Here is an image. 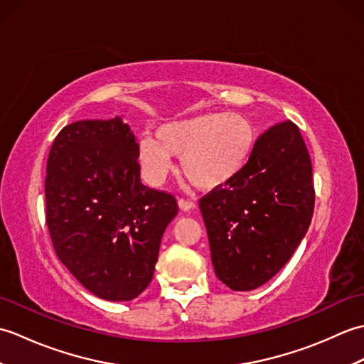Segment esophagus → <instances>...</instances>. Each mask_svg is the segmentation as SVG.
I'll return each mask as SVG.
<instances>
[{"label":"esophagus","mask_w":364,"mask_h":364,"mask_svg":"<svg viewBox=\"0 0 364 364\" xmlns=\"http://www.w3.org/2000/svg\"><path fill=\"white\" fill-rule=\"evenodd\" d=\"M178 206H180V210H183V211H191L196 208V203L191 202V200H186V198H180L178 200Z\"/></svg>","instance_id":"34e87169"}]
</instances>
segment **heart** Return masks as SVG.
<instances>
[{
  "label": "heart",
  "mask_w": 364,
  "mask_h": 364,
  "mask_svg": "<svg viewBox=\"0 0 364 364\" xmlns=\"http://www.w3.org/2000/svg\"><path fill=\"white\" fill-rule=\"evenodd\" d=\"M253 122L237 112H205L164 123L156 139L144 137L137 158L146 181L158 186L181 158L184 176L203 191L225 188L242 172L257 146Z\"/></svg>",
  "instance_id": "b5f03b06"
}]
</instances>
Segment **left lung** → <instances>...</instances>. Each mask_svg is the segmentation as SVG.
<instances>
[{
    "instance_id": "left-lung-1",
    "label": "left lung",
    "mask_w": 364,
    "mask_h": 364,
    "mask_svg": "<svg viewBox=\"0 0 364 364\" xmlns=\"http://www.w3.org/2000/svg\"><path fill=\"white\" fill-rule=\"evenodd\" d=\"M198 205L219 280L233 291L269 282L292 257L314 211L311 159L296 123L264 131L242 172Z\"/></svg>"
}]
</instances>
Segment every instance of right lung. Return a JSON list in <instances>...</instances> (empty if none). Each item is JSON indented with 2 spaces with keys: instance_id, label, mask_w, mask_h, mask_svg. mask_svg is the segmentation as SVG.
Listing matches in <instances>:
<instances>
[{
  "instance_id": "add662e5",
  "label": "right lung",
  "mask_w": 364,
  "mask_h": 364,
  "mask_svg": "<svg viewBox=\"0 0 364 364\" xmlns=\"http://www.w3.org/2000/svg\"><path fill=\"white\" fill-rule=\"evenodd\" d=\"M137 142L120 117L80 120L53 141L46 162V227L60 262L112 301L150 284L161 239L178 213L172 194L141 181Z\"/></svg>"
}]
</instances>
